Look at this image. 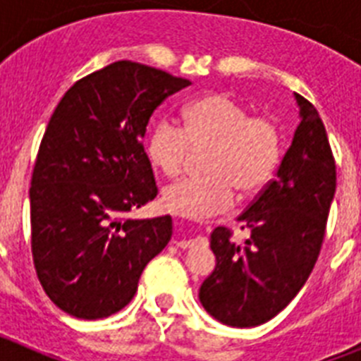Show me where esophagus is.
Masks as SVG:
<instances>
[{
	"instance_id": "34e87169",
	"label": "esophagus",
	"mask_w": 361,
	"mask_h": 361,
	"mask_svg": "<svg viewBox=\"0 0 361 361\" xmlns=\"http://www.w3.org/2000/svg\"><path fill=\"white\" fill-rule=\"evenodd\" d=\"M177 226H180V224H177ZM197 238H178V240H175V245H177V247H183V250H188V247H193V245L197 244Z\"/></svg>"
}]
</instances>
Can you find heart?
Instances as JSON below:
<instances>
[{
    "instance_id": "b5f03b06",
    "label": "heart",
    "mask_w": 361,
    "mask_h": 361,
    "mask_svg": "<svg viewBox=\"0 0 361 361\" xmlns=\"http://www.w3.org/2000/svg\"><path fill=\"white\" fill-rule=\"evenodd\" d=\"M183 128L161 119L149 130L146 153L166 177H177L190 148H209L208 177L183 178L162 191V208L184 219L202 220L228 212L240 197L262 190L280 161V132L264 117L226 94H206L183 110Z\"/></svg>"
}]
</instances>
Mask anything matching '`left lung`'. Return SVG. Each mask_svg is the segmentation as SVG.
I'll return each mask as SVG.
<instances>
[{
    "mask_svg": "<svg viewBox=\"0 0 361 361\" xmlns=\"http://www.w3.org/2000/svg\"><path fill=\"white\" fill-rule=\"evenodd\" d=\"M300 124L262 193L238 216L244 244L215 228L209 245L216 266L199 289L202 307L220 324L257 327L298 295L320 255L336 190V166L317 108L295 94Z\"/></svg>",
    "mask_w": 361,
    "mask_h": 361,
    "instance_id": "left-lung-1",
    "label": "left lung"
}]
</instances>
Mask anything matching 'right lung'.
I'll return each mask as SVG.
<instances>
[{
	"label": "right lung",
	"instance_id": "right-lung-1",
	"mask_svg": "<svg viewBox=\"0 0 361 361\" xmlns=\"http://www.w3.org/2000/svg\"><path fill=\"white\" fill-rule=\"evenodd\" d=\"M191 82L132 61L79 79L44 130L32 173V257L54 304L82 320L121 311L171 238V216L126 219L157 197L142 148L153 110Z\"/></svg>",
	"mask_w": 361,
	"mask_h": 361
}]
</instances>
